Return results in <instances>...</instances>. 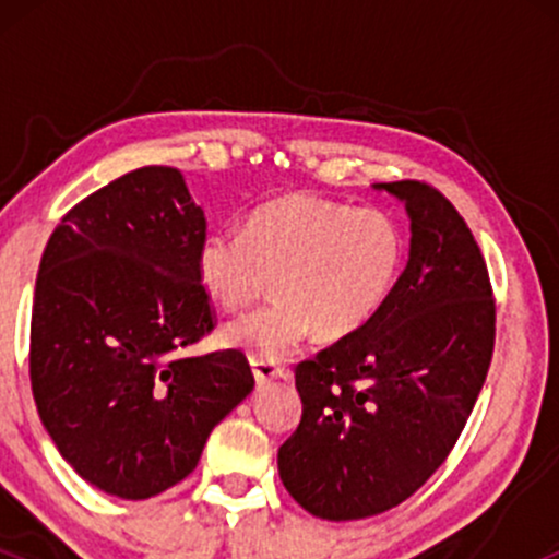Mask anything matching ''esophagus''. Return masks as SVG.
I'll use <instances>...</instances> for the list:
<instances>
[{
    "label": "esophagus",
    "instance_id": "obj_1",
    "mask_svg": "<svg viewBox=\"0 0 559 559\" xmlns=\"http://www.w3.org/2000/svg\"><path fill=\"white\" fill-rule=\"evenodd\" d=\"M252 373L258 378V383H271L275 378H288V370L281 368V365L273 362H262V360H252Z\"/></svg>",
    "mask_w": 559,
    "mask_h": 559
}]
</instances>
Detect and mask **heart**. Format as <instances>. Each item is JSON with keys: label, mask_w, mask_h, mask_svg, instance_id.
I'll return each mask as SVG.
<instances>
[{"label": "heart", "mask_w": 559, "mask_h": 559, "mask_svg": "<svg viewBox=\"0 0 559 559\" xmlns=\"http://www.w3.org/2000/svg\"><path fill=\"white\" fill-rule=\"evenodd\" d=\"M404 254V230L383 210L292 194L254 210L243 230L204 234L194 271L223 310H239L275 275L278 297L228 323L223 342L281 362L316 329L329 342L362 331L394 294Z\"/></svg>", "instance_id": "heart-1"}]
</instances>
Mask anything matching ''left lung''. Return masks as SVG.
<instances>
[{"instance_id": "obj_1", "label": "left lung", "mask_w": 559, "mask_h": 559, "mask_svg": "<svg viewBox=\"0 0 559 559\" xmlns=\"http://www.w3.org/2000/svg\"><path fill=\"white\" fill-rule=\"evenodd\" d=\"M373 189L407 210V267L362 331L297 365L301 420L278 449L286 491L323 521L413 497L463 433L493 352L489 271L463 215L428 183Z\"/></svg>"}]
</instances>
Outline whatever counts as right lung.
<instances>
[{
  "label": "right lung",
  "instance_id": "add662e5",
  "mask_svg": "<svg viewBox=\"0 0 559 559\" xmlns=\"http://www.w3.org/2000/svg\"><path fill=\"white\" fill-rule=\"evenodd\" d=\"M204 230L181 170L150 165L75 204L41 254L38 418L70 467L112 497L150 499L183 480L254 389L239 349L176 357L215 325L194 271Z\"/></svg>",
  "mask_w": 559,
  "mask_h": 559
}]
</instances>
